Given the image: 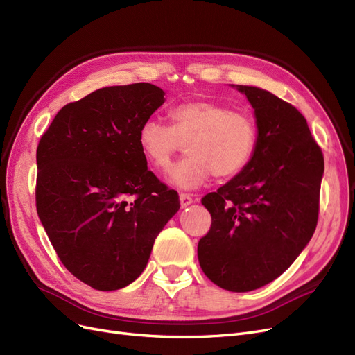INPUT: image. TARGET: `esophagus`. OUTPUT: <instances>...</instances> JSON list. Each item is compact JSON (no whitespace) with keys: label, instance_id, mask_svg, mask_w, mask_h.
<instances>
[{"label":"esophagus","instance_id":"obj_1","mask_svg":"<svg viewBox=\"0 0 355 355\" xmlns=\"http://www.w3.org/2000/svg\"><path fill=\"white\" fill-rule=\"evenodd\" d=\"M179 198H180V206H182V207H187V206H189V204H191L192 201H194V198H192V196L185 194V192H180Z\"/></svg>","mask_w":355,"mask_h":355}]
</instances>
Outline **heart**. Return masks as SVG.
<instances>
[{
	"mask_svg": "<svg viewBox=\"0 0 355 355\" xmlns=\"http://www.w3.org/2000/svg\"><path fill=\"white\" fill-rule=\"evenodd\" d=\"M170 123L149 118L139 128V146L158 170H167L175 155L189 145V155L170 170L168 182L185 189L202 185L211 175L237 176L250 163L257 148L253 118L213 101L182 102L168 112Z\"/></svg>",
	"mask_w": 355,
	"mask_h": 355,
	"instance_id": "heart-1",
	"label": "heart"
}]
</instances>
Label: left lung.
I'll list each match as a JSON object with an SVG mask.
<instances>
[{
  "instance_id": "8db88e82",
  "label": "left lung",
  "mask_w": 355,
  "mask_h": 355,
  "mask_svg": "<svg viewBox=\"0 0 355 355\" xmlns=\"http://www.w3.org/2000/svg\"><path fill=\"white\" fill-rule=\"evenodd\" d=\"M239 90L254 110L257 148L241 173L201 198L211 225L197 252L210 282L250 292L280 277L313 237L324 158L293 105L250 85Z\"/></svg>"
}]
</instances>
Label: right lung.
Instances as JSON below:
<instances>
[{
    "label": "right lung",
    "mask_w": 355,
    "mask_h": 355,
    "mask_svg": "<svg viewBox=\"0 0 355 355\" xmlns=\"http://www.w3.org/2000/svg\"><path fill=\"white\" fill-rule=\"evenodd\" d=\"M164 94L148 83L99 89L63 106L40 139L38 218L60 262L96 290L135 282L180 207L137 141Z\"/></svg>",
    "instance_id": "obj_1"
}]
</instances>
